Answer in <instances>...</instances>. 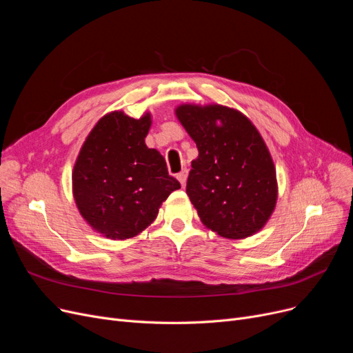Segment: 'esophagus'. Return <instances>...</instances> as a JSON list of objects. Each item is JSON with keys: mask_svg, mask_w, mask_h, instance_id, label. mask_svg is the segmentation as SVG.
Instances as JSON below:
<instances>
[{"mask_svg": "<svg viewBox=\"0 0 353 353\" xmlns=\"http://www.w3.org/2000/svg\"><path fill=\"white\" fill-rule=\"evenodd\" d=\"M177 180L181 183V186H186V180H188V170L184 169L177 174Z\"/></svg>", "mask_w": 353, "mask_h": 353, "instance_id": "1", "label": "esophagus"}]
</instances>
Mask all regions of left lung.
<instances>
[{"instance_id":"1","label":"left lung","mask_w":353,"mask_h":353,"mask_svg":"<svg viewBox=\"0 0 353 353\" xmlns=\"http://www.w3.org/2000/svg\"><path fill=\"white\" fill-rule=\"evenodd\" d=\"M176 116L199 150L186 193L203 225L226 239L261 230L274 210L277 181L257 128L240 111L219 104H181Z\"/></svg>"}]
</instances>
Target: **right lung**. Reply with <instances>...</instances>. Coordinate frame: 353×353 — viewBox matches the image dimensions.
Wrapping results in <instances>:
<instances>
[{
    "instance_id": "right-lung-1",
    "label": "right lung",
    "mask_w": 353,
    "mask_h": 353,
    "mask_svg": "<svg viewBox=\"0 0 353 353\" xmlns=\"http://www.w3.org/2000/svg\"><path fill=\"white\" fill-rule=\"evenodd\" d=\"M150 113L132 119L105 114L87 136L72 170V194L87 223L113 240L134 237L150 226L161 203L180 189L164 157L144 139Z\"/></svg>"
}]
</instances>
